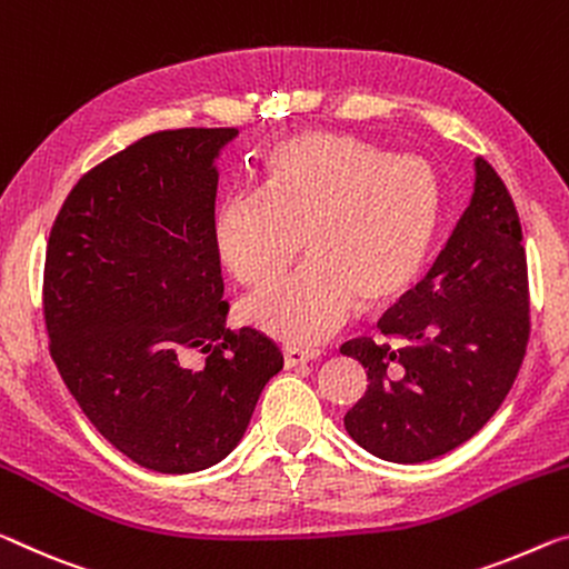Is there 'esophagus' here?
Wrapping results in <instances>:
<instances>
[{
    "label": "esophagus",
    "mask_w": 569,
    "mask_h": 569,
    "mask_svg": "<svg viewBox=\"0 0 569 569\" xmlns=\"http://www.w3.org/2000/svg\"><path fill=\"white\" fill-rule=\"evenodd\" d=\"M284 358V369H292V366H300V363H308L312 358H318V351H312V348H292L287 346L282 351Z\"/></svg>",
    "instance_id": "34e87169"
}]
</instances>
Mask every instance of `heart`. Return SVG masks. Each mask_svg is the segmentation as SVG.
Listing matches in <instances>:
<instances>
[{"instance_id":"obj_1","label":"heart","mask_w":569,"mask_h":569,"mask_svg":"<svg viewBox=\"0 0 569 569\" xmlns=\"http://www.w3.org/2000/svg\"><path fill=\"white\" fill-rule=\"evenodd\" d=\"M257 190L229 196L211 216L216 259L236 282L259 287L297 254V272L251 295L243 318L287 343H312L361 308L412 287L440 226V182L417 157L366 139L305 134L261 160Z\"/></svg>"}]
</instances>
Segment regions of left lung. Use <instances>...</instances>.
I'll return each mask as SVG.
<instances>
[{
    "label": "left lung",
    "instance_id": "left-lung-1",
    "mask_svg": "<svg viewBox=\"0 0 569 569\" xmlns=\"http://www.w3.org/2000/svg\"><path fill=\"white\" fill-rule=\"evenodd\" d=\"M376 328L381 340L340 346L369 376L343 425L371 456H445L509 395L529 340L527 254L517 206L483 157H476L473 196L440 257Z\"/></svg>",
    "mask_w": 569,
    "mask_h": 569
}]
</instances>
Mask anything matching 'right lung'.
Instances as JSON below:
<instances>
[{
  "label": "right lung",
  "mask_w": 569,
  "mask_h": 569,
  "mask_svg": "<svg viewBox=\"0 0 569 569\" xmlns=\"http://www.w3.org/2000/svg\"><path fill=\"white\" fill-rule=\"evenodd\" d=\"M236 134L142 137L76 182L48 239L52 361L96 430L157 473L229 456L282 369L259 330H226L211 216L216 157Z\"/></svg>",
  "instance_id": "right-lung-1"
}]
</instances>
